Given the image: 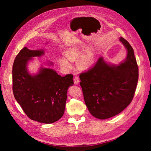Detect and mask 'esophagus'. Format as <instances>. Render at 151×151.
<instances>
[{
  "mask_svg": "<svg viewBox=\"0 0 151 151\" xmlns=\"http://www.w3.org/2000/svg\"><path fill=\"white\" fill-rule=\"evenodd\" d=\"M74 84L76 85H78L79 84V83H80V80L79 79V77L76 76L74 77Z\"/></svg>",
  "mask_w": 151,
  "mask_h": 151,
  "instance_id": "obj_1",
  "label": "esophagus"
}]
</instances>
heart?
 Wrapping results in <instances>:
<instances>
[{
	"instance_id": "b5f03b06",
	"label": "heart",
	"mask_w": 151,
	"mask_h": 151,
	"mask_svg": "<svg viewBox=\"0 0 151 151\" xmlns=\"http://www.w3.org/2000/svg\"><path fill=\"white\" fill-rule=\"evenodd\" d=\"M84 46L81 43L73 45L66 48L63 52V57L57 58V63L63 70H68L72 68V65L70 62L77 61V67L81 70H88L92 67L95 60V53L92 48L85 50L83 53ZM82 54L81 56L80 54ZM81 56H80V55Z\"/></svg>"
}]
</instances>
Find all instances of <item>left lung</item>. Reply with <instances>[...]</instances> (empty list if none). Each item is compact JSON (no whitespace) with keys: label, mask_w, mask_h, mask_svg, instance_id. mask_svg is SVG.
I'll return each mask as SVG.
<instances>
[{"label":"left lung","mask_w":151,"mask_h":151,"mask_svg":"<svg viewBox=\"0 0 151 151\" xmlns=\"http://www.w3.org/2000/svg\"><path fill=\"white\" fill-rule=\"evenodd\" d=\"M119 40L127 50L124 60L116 65L101 57L93 68L79 76L86 106L100 120L113 117L126 108L133 99L138 82L134 50L124 38Z\"/></svg>","instance_id":"obj_1"}]
</instances>
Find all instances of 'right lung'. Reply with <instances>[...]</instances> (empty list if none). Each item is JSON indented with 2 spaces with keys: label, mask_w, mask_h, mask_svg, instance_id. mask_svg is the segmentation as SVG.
<instances>
[{
  "label": "right lung",
  "mask_w": 151,
  "mask_h": 151,
  "mask_svg": "<svg viewBox=\"0 0 151 151\" xmlns=\"http://www.w3.org/2000/svg\"><path fill=\"white\" fill-rule=\"evenodd\" d=\"M44 54L45 49L32 50L24 47L21 50L12 66V89L16 101L30 119L49 124L62 117L67 91L74 81L72 74L63 77L52 68L42 65L36 74H31L29 62ZM53 65L52 62H47L48 66Z\"/></svg>",
  "instance_id": "right-lung-1"
}]
</instances>
